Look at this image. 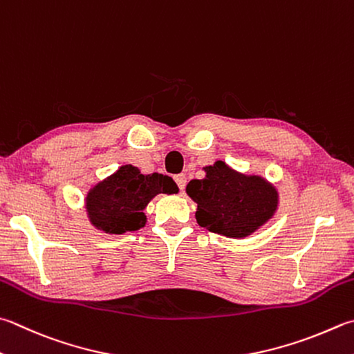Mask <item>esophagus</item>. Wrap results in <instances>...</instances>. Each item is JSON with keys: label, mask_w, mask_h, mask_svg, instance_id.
Here are the masks:
<instances>
[{"label": "esophagus", "mask_w": 354, "mask_h": 354, "mask_svg": "<svg viewBox=\"0 0 354 354\" xmlns=\"http://www.w3.org/2000/svg\"><path fill=\"white\" fill-rule=\"evenodd\" d=\"M174 178H176V183H177V186L180 188V191L183 192L185 191V186H186V176L185 174H178Z\"/></svg>", "instance_id": "esophagus-1"}]
</instances>
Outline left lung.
I'll list each match as a JSON object with an SVG mask.
<instances>
[{
  "instance_id": "1",
  "label": "left lung",
  "mask_w": 354,
  "mask_h": 354,
  "mask_svg": "<svg viewBox=\"0 0 354 354\" xmlns=\"http://www.w3.org/2000/svg\"><path fill=\"white\" fill-rule=\"evenodd\" d=\"M203 171L202 180H191L186 186V194L197 203L200 226L225 237L245 239L276 214L279 192L266 178L242 174L222 160Z\"/></svg>"
}]
</instances>
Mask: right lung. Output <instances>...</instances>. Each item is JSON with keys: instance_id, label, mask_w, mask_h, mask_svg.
<instances>
[{"instance_id": "right-lung-1", "label": "right lung", "mask_w": 354, "mask_h": 354, "mask_svg": "<svg viewBox=\"0 0 354 354\" xmlns=\"http://www.w3.org/2000/svg\"><path fill=\"white\" fill-rule=\"evenodd\" d=\"M178 188L168 176L142 174L137 166L123 165L109 177L92 186L84 208L94 228L106 234H124L146 225L145 208L158 194H177Z\"/></svg>"}]
</instances>
